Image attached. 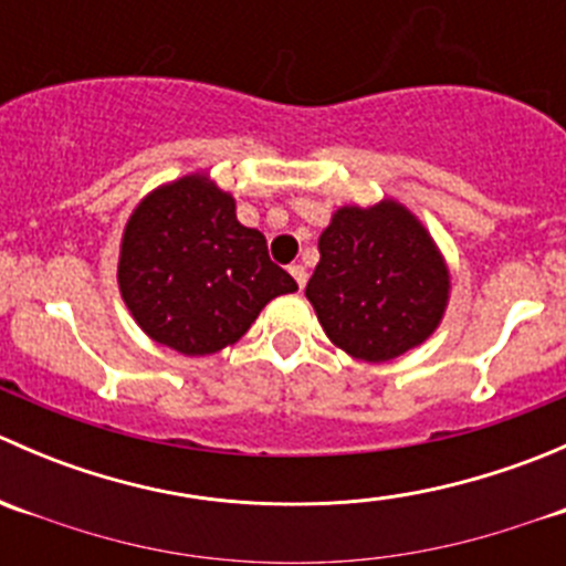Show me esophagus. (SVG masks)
Returning <instances> with one entry per match:
<instances>
[{
  "mask_svg": "<svg viewBox=\"0 0 566 566\" xmlns=\"http://www.w3.org/2000/svg\"><path fill=\"white\" fill-rule=\"evenodd\" d=\"M290 273H293L295 284H298V287L304 290V284H306V268H304V265H290Z\"/></svg>",
  "mask_w": 566,
  "mask_h": 566,
  "instance_id": "34e87169",
  "label": "esophagus"
}]
</instances>
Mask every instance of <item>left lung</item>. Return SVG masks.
<instances>
[{"label": "left lung", "instance_id": "left-lung-1", "mask_svg": "<svg viewBox=\"0 0 566 566\" xmlns=\"http://www.w3.org/2000/svg\"><path fill=\"white\" fill-rule=\"evenodd\" d=\"M306 284L328 339L361 361H391L441 323L449 271L424 227L402 208H339L319 235Z\"/></svg>", "mask_w": 566, "mask_h": 566}]
</instances>
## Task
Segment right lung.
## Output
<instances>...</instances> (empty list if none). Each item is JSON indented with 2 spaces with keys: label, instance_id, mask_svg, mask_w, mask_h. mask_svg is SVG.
I'll use <instances>...</instances> for the list:
<instances>
[{
  "label": "right lung",
  "instance_id": "obj_1",
  "mask_svg": "<svg viewBox=\"0 0 566 566\" xmlns=\"http://www.w3.org/2000/svg\"><path fill=\"white\" fill-rule=\"evenodd\" d=\"M139 328L182 356H210L241 339L271 298L298 290L243 227L235 199L188 175L153 191L130 216L117 268Z\"/></svg>",
  "mask_w": 566,
  "mask_h": 566
}]
</instances>
